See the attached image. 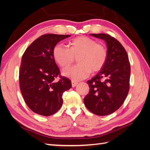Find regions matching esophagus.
<instances>
[{"mask_svg": "<svg viewBox=\"0 0 150 150\" xmlns=\"http://www.w3.org/2000/svg\"><path fill=\"white\" fill-rule=\"evenodd\" d=\"M71 84H72V87H75V86L78 84V83L75 82V81H71Z\"/></svg>", "mask_w": 150, "mask_h": 150, "instance_id": "34e87169", "label": "esophagus"}]
</instances>
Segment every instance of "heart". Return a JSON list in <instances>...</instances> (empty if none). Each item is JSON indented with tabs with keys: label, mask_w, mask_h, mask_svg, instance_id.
I'll return each instance as SVG.
<instances>
[{
	"label": "heart",
	"mask_w": 150,
	"mask_h": 150,
	"mask_svg": "<svg viewBox=\"0 0 150 150\" xmlns=\"http://www.w3.org/2000/svg\"><path fill=\"white\" fill-rule=\"evenodd\" d=\"M53 56L58 65L66 69L77 57L79 64L65 70L63 75L73 81L87 78L92 71L96 72L102 69L108 56L107 50L103 45L87 36H79L69 42V48L63 44H57L53 50Z\"/></svg>",
	"instance_id": "b5f03b06"
}]
</instances>
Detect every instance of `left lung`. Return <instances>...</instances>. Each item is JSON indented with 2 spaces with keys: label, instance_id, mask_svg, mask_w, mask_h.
<instances>
[{
  "label": "left lung",
  "instance_id": "8db88e82",
  "mask_svg": "<svg viewBox=\"0 0 150 150\" xmlns=\"http://www.w3.org/2000/svg\"><path fill=\"white\" fill-rule=\"evenodd\" d=\"M105 40L108 56L100 71L87 81L89 93L84 98L88 110L105 116L120 107L130 88V64L124 47L115 38L106 34H91Z\"/></svg>",
  "mask_w": 150,
  "mask_h": 150
}]
</instances>
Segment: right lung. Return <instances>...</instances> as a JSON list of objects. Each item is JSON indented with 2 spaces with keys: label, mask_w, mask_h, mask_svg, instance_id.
<instances>
[{
  "label": "right lung",
  "mask_w": 150,
  "mask_h": 150,
  "mask_svg": "<svg viewBox=\"0 0 150 150\" xmlns=\"http://www.w3.org/2000/svg\"><path fill=\"white\" fill-rule=\"evenodd\" d=\"M71 35L48 34L41 35L27 48L19 71L20 88L25 103L38 115L48 116L59 110L62 95L71 87L69 79L60 76L53 56L58 42ZM57 76L60 79L55 80Z\"/></svg>",
  "instance_id": "1"
}]
</instances>
